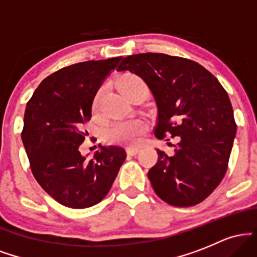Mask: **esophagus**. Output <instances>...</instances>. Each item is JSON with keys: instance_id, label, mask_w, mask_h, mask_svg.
<instances>
[{"instance_id": "34e87169", "label": "esophagus", "mask_w": 257, "mask_h": 257, "mask_svg": "<svg viewBox=\"0 0 257 257\" xmlns=\"http://www.w3.org/2000/svg\"><path fill=\"white\" fill-rule=\"evenodd\" d=\"M139 151H140V147H138V146H129V147H126V153H128V155L134 156V155H137Z\"/></svg>"}]
</instances>
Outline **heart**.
Returning <instances> with one entry per match:
<instances>
[{
	"mask_svg": "<svg viewBox=\"0 0 257 257\" xmlns=\"http://www.w3.org/2000/svg\"><path fill=\"white\" fill-rule=\"evenodd\" d=\"M140 78L135 77V76H126L120 81L119 88L120 91L125 88L131 87L135 83H140ZM100 95L101 91H99L95 95L93 101V110L95 111L98 108ZM145 132V123L143 120L132 119V120H123V122L113 123L110 128L106 131V140L110 143H123V144H137L141 139V135Z\"/></svg>",
	"mask_w": 257,
	"mask_h": 257,
	"instance_id": "b5f03b06",
	"label": "heart"
}]
</instances>
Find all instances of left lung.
I'll use <instances>...</instances> for the list:
<instances>
[{"label": "left lung", "mask_w": 257, "mask_h": 257, "mask_svg": "<svg viewBox=\"0 0 257 257\" xmlns=\"http://www.w3.org/2000/svg\"><path fill=\"white\" fill-rule=\"evenodd\" d=\"M117 71L135 73L151 90L156 137H178L172 156L157 149L147 174L155 192L175 206L203 202L225 176L237 131L228 94L202 65L162 53L126 57Z\"/></svg>", "instance_id": "8db88e82"}]
</instances>
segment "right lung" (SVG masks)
<instances>
[{
    "mask_svg": "<svg viewBox=\"0 0 257 257\" xmlns=\"http://www.w3.org/2000/svg\"><path fill=\"white\" fill-rule=\"evenodd\" d=\"M122 60H89L64 67L41 82L26 105L22 140L35 179L57 202L73 209L98 204L108 193L125 150L101 146L79 152L99 88Z\"/></svg>",
    "mask_w": 257,
    "mask_h": 257,
    "instance_id": "right-lung-1",
    "label": "right lung"
}]
</instances>
